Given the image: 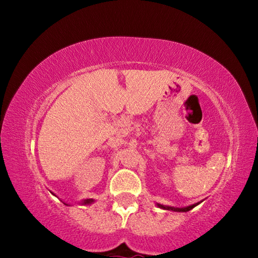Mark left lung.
<instances>
[{"label": "left lung", "instance_id": "left-lung-1", "mask_svg": "<svg viewBox=\"0 0 258 258\" xmlns=\"http://www.w3.org/2000/svg\"><path fill=\"white\" fill-rule=\"evenodd\" d=\"M198 204H194L191 205V206H187V207H183V208H174V207H169V206H164V205H158V207L160 208H164V209H167V211H175V212H187L192 209L194 207L197 206Z\"/></svg>", "mask_w": 258, "mask_h": 258}]
</instances>
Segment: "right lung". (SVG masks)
Here are the masks:
<instances>
[{
    "label": "right lung",
    "mask_w": 258,
    "mask_h": 258,
    "mask_svg": "<svg viewBox=\"0 0 258 258\" xmlns=\"http://www.w3.org/2000/svg\"><path fill=\"white\" fill-rule=\"evenodd\" d=\"M92 202H93V199H86V200H84V203H83V204L86 205V204H91Z\"/></svg>",
    "instance_id": "add662e5"
}]
</instances>
